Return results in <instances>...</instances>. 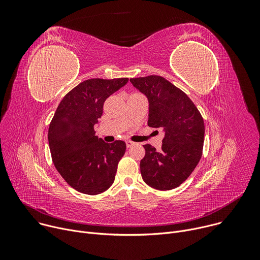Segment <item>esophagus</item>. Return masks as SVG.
Segmentation results:
<instances>
[{"label":"esophagus","mask_w":260,"mask_h":260,"mask_svg":"<svg viewBox=\"0 0 260 260\" xmlns=\"http://www.w3.org/2000/svg\"><path fill=\"white\" fill-rule=\"evenodd\" d=\"M125 143H126V147H127V148H131V147H133V146L135 145V143L132 142V141H129V140H127Z\"/></svg>","instance_id":"1"}]
</instances>
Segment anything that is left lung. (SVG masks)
I'll return each mask as SVG.
<instances>
[{
	"label": "left lung",
	"mask_w": 260,
	"mask_h": 260,
	"mask_svg": "<svg viewBox=\"0 0 260 260\" xmlns=\"http://www.w3.org/2000/svg\"><path fill=\"white\" fill-rule=\"evenodd\" d=\"M129 81L148 100V125L160 127L165 134L161 150L144 145L142 178L152 188L174 189L190 176L202 157L204 119L187 94L164 77L151 75Z\"/></svg>",
	"instance_id": "1"
}]
</instances>
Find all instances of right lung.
<instances>
[{"label": "right lung", "mask_w": 260, "mask_h": 260, "mask_svg": "<svg viewBox=\"0 0 260 260\" xmlns=\"http://www.w3.org/2000/svg\"><path fill=\"white\" fill-rule=\"evenodd\" d=\"M127 81L85 80L63 96L55 111L48 131L52 160L64 181L79 192L99 194L114 182L126 145L120 140L104 142L93 126L102 117L105 101Z\"/></svg>", "instance_id": "obj_1"}]
</instances>
